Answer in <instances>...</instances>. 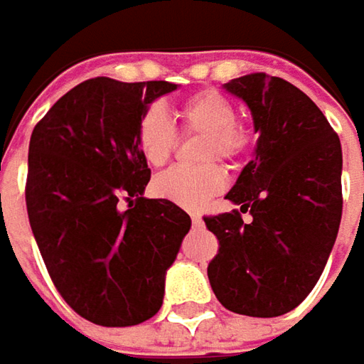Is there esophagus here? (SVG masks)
<instances>
[{"mask_svg":"<svg viewBox=\"0 0 364 364\" xmlns=\"http://www.w3.org/2000/svg\"><path fill=\"white\" fill-rule=\"evenodd\" d=\"M191 225H193V228H202L203 226V220L200 214H191Z\"/></svg>","mask_w":364,"mask_h":364,"instance_id":"obj_1","label":"esophagus"}]
</instances>
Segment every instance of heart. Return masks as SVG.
<instances>
[{"label":"heart","instance_id":"b5f03b06","mask_svg":"<svg viewBox=\"0 0 364 364\" xmlns=\"http://www.w3.org/2000/svg\"><path fill=\"white\" fill-rule=\"evenodd\" d=\"M235 117V102L218 90H200L185 98L177 109L183 132L203 134L200 152L203 162L214 159L235 162L245 154L251 144V134ZM136 139L141 159L150 166H162L175 150L177 132L162 109L150 107L139 117ZM225 171L218 164L208 162L196 168L173 166L161 173L152 187L154 193L166 202L187 210H200L225 189Z\"/></svg>","mask_w":364,"mask_h":364}]
</instances>
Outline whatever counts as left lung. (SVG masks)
<instances>
[{
  "label": "left lung",
  "instance_id": "8db88e82",
  "mask_svg": "<svg viewBox=\"0 0 364 364\" xmlns=\"http://www.w3.org/2000/svg\"><path fill=\"white\" fill-rule=\"evenodd\" d=\"M259 134L226 200L239 210L205 216L218 237L208 266L216 299L232 313L278 317L317 284L342 218V146L326 115L282 77L247 74L225 84Z\"/></svg>",
  "mask_w": 364,
  "mask_h": 364
}]
</instances>
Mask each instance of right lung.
<instances>
[{"mask_svg": "<svg viewBox=\"0 0 364 364\" xmlns=\"http://www.w3.org/2000/svg\"><path fill=\"white\" fill-rule=\"evenodd\" d=\"M171 82L92 77L59 98L33 129L26 210L43 262L63 301L105 328L156 315L164 276L191 218L148 200L138 121ZM128 210H120V200Z\"/></svg>", "mask_w": 364, "mask_h": 364, "instance_id": "1", "label": "right lung"}]
</instances>
